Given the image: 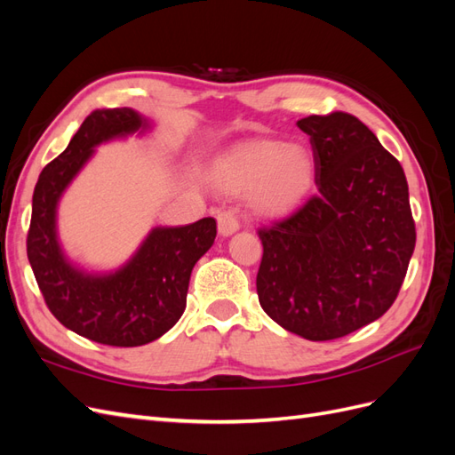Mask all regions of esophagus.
Here are the masks:
<instances>
[{
	"instance_id": "obj_1",
	"label": "esophagus",
	"mask_w": 455,
	"mask_h": 455,
	"mask_svg": "<svg viewBox=\"0 0 455 455\" xmlns=\"http://www.w3.org/2000/svg\"><path fill=\"white\" fill-rule=\"evenodd\" d=\"M216 220H218V231H220V235H222V237H229L231 233H235L239 229V220L231 209L220 211Z\"/></svg>"
}]
</instances>
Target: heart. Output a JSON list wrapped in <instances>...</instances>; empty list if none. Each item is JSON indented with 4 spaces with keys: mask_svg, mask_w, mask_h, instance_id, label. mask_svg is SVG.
Here are the masks:
<instances>
[{
    "mask_svg": "<svg viewBox=\"0 0 455 455\" xmlns=\"http://www.w3.org/2000/svg\"><path fill=\"white\" fill-rule=\"evenodd\" d=\"M313 169V157L304 146L258 142L220 159L212 180L228 194H251L261 212L281 214L307 196Z\"/></svg>",
    "mask_w": 455,
    "mask_h": 455,
    "instance_id": "1",
    "label": "heart"
}]
</instances>
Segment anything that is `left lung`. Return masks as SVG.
<instances>
[{"instance_id": "8db88e82", "label": "left lung", "mask_w": 455, "mask_h": 455, "mask_svg": "<svg viewBox=\"0 0 455 455\" xmlns=\"http://www.w3.org/2000/svg\"><path fill=\"white\" fill-rule=\"evenodd\" d=\"M309 136L316 194L259 228V306L311 341L343 338L387 311L416 246L404 171L355 116L298 121Z\"/></svg>"}]
</instances>
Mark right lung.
Listing matches in <instances>:
<instances>
[{
    "label": "right lung",
    "mask_w": 455,
    "mask_h": 455,
    "mask_svg": "<svg viewBox=\"0 0 455 455\" xmlns=\"http://www.w3.org/2000/svg\"><path fill=\"white\" fill-rule=\"evenodd\" d=\"M149 121L132 108L96 109L62 154L41 171L32 197L26 241L45 304L72 332L114 347H136L161 338L186 309L191 269L216 239V220L157 226L116 271L92 273L62 251L57 209L66 188L104 142L144 134Z\"/></svg>",
    "instance_id": "1"
}]
</instances>
